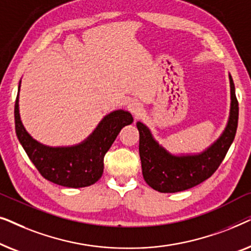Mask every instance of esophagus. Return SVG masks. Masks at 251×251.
Masks as SVG:
<instances>
[{"instance_id": "obj_1", "label": "esophagus", "mask_w": 251, "mask_h": 251, "mask_svg": "<svg viewBox=\"0 0 251 251\" xmlns=\"http://www.w3.org/2000/svg\"><path fill=\"white\" fill-rule=\"evenodd\" d=\"M128 111L131 113L132 115L138 116L140 114V112L143 111V106L138 100H131L128 104Z\"/></svg>"}]
</instances>
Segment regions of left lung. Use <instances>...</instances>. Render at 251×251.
Returning a JSON list of instances; mask_svg holds the SVG:
<instances>
[{"label": "left lung", "instance_id": "obj_1", "mask_svg": "<svg viewBox=\"0 0 251 251\" xmlns=\"http://www.w3.org/2000/svg\"><path fill=\"white\" fill-rule=\"evenodd\" d=\"M229 82L232 104L227 126L221 138L200 155H170L153 139L150 130L142 122L137 123L143 176L149 186L161 193L185 191L208 179L218 169L234 139L238 128L239 102L231 75Z\"/></svg>", "mask_w": 251, "mask_h": 251}]
</instances>
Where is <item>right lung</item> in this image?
I'll use <instances>...</instances> for the list:
<instances>
[{
    "mask_svg": "<svg viewBox=\"0 0 251 251\" xmlns=\"http://www.w3.org/2000/svg\"><path fill=\"white\" fill-rule=\"evenodd\" d=\"M133 122L129 112L115 111L81 145L47 147L37 143L24 128L19 116L18 95L15 104L16 133L29 160L46 179L65 187H85L95 184L104 171V156L125 126Z\"/></svg>",
    "mask_w": 251,
    "mask_h": 251,
    "instance_id": "obj_1",
    "label": "right lung"
}]
</instances>
